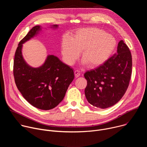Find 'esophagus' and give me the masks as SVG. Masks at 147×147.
I'll list each match as a JSON object with an SVG mask.
<instances>
[{
    "label": "esophagus",
    "mask_w": 147,
    "mask_h": 147,
    "mask_svg": "<svg viewBox=\"0 0 147 147\" xmlns=\"http://www.w3.org/2000/svg\"><path fill=\"white\" fill-rule=\"evenodd\" d=\"M74 75H75L76 77H78L79 76H80L81 73H80L79 70H75L74 71Z\"/></svg>",
    "instance_id": "34e87169"
}]
</instances>
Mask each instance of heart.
Here are the masks:
<instances>
[{"instance_id": "b5f03b06", "label": "heart", "mask_w": 147, "mask_h": 147, "mask_svg": "<svg viewBox=\"0 0 147 147\" xmlns=\"http://www.w3.org/2000/svg\"><path fill=\"white\" fill-rule=\"evenodd\" d=\"M116 46V40L111 35L95 27L83 28L73 35L71 39L62 41L61 54L67 63L72 65L78 58L80 51L84 63L89 66L102 64L111 55Z\"/></svg>"}]
</instances>
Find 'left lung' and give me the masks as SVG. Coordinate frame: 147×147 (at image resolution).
<instances>
[{
    "label": "left lung",
    "instance_id": "8db88e82",
    "mask_svg": "<svg viewBox=\"0 0 147 147\" xmlns=\"http://www.w3.org/2000/svg\"><path fill=\"white\" fill-rule=\"evenodd\" d=\"M132 57L129 47L123 40L117 53L97 68L87 71L85 95L92 105L105 109L113 106L126 91L131 78Z\"/></svg>",
    "mask_w": 147,
    "mask_h": 147
}]
</instances>
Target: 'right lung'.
Here are the masks:
<instances>
[{"mask_svg": "<svg viewBox=\"0 0 147 147\" xmlns=\"http://www.w3.org/2000/svg\"><path fill=\"white\" fill-rule=\"evenodd\" d=\"M57 28V25H53ZM41 30L32 28L20 40L16 51L13 75L16 86L23 96L32 105L42 110H50L63 99L74 80L73 70L54 55H48L42 66L33 68L27 64L22 55L23 44Z\"/></svg>", "mask_w": 147, "mask_h": 147, "instance_id": "1", "label": "right lung"}]
</instances>
